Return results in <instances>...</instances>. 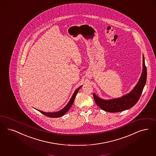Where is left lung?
Instances as JSON below:
<instances>
[{
	"label": "left lung",
	"instance_id": "left-lung-1",
	"mask_svg": "<svg viewBox=\"0 0 156 156\" xmlns=\"http://www.w3.org/2000/svg\"><path fill=\"white\" fill-rule=\"evenodd\" d=\"M147 69L143 57V72L137 85L129 94L112 100H102L94 94V100L102 110L110 112H117L129 109L134 106L139 99L146 82Z\"/></svg>",
	"mask_w": 156,
	"mask_h": 156
}]
</instances>
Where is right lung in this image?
<instances>
[{"label": "right lung", "instance_id": "add662e5", "mask_svg": "<svg viewBox=\"0 0 156 156\" xmlns=\"http://www.w3.org/2000/svg\"><path fill=\"white\" fill-rule=\"evenodd\" d=\"M81 87H82V86L76 89L75 92L73 94V95L72 98H71V99L69 100V103L66 106V107L64 108H62V110H60V112H43L42 111H40V110H38V111L39 112H41L42 114H43L44 115H46L47 117H51V118H57V117H62V116L64 115L66 112L69 111V109L71 108V107L73 105V104L74 103V99H75V96H76V94L78 93V90H80V89Z\"/></svg>", "mask_w": 156, "mask_h": 156}]
</instances>
